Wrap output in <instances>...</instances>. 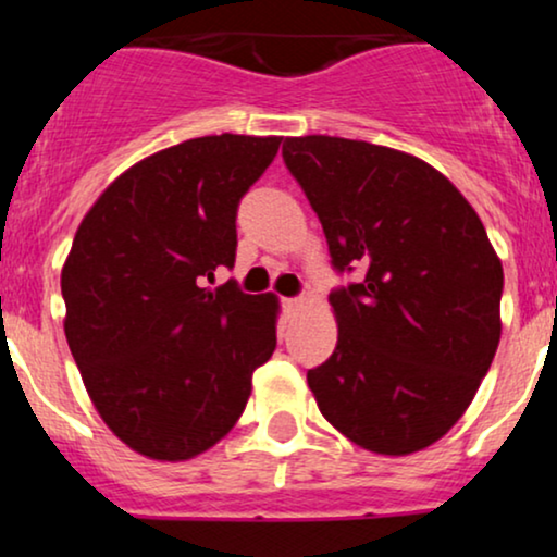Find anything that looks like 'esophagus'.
<instances>
[{"mask_svg":"<svg viewBox=\"0 0 557 557\" xmlns=\"http://www.w3.org/2000/svg\"><path fill=\"white\" fill-rule=\"evenodd\" d=\"M283 306H285V311H290L293 314V311H298L300 306H304V298H285Z\"/></svg>","mask_w":557,"mask_h":557,"instance_id":"34e87169","label":"esophagus"}]
</instances>
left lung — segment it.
<instances>
[{"label":"left lung","instance_id":"1","mask_svg":"<svg viewBox=\"0 0 557 557\" xmlns=\"http://www.w3.org/2000/svg\"><path fill=\"white\" fill-rule=\"evenodd\" d=\"M283 159L327 238L332 267H363L330 293L337 345L309 369L322 417L350 443L408 456L474 400L500 343L503 264L443 172L387 146L285 138Z\"/></svg>","mask_w":557,"mask_h":557}]
</instances>
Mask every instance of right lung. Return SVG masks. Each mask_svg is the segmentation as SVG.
<instances>
[{
  "label": "right lung",
  "mask_w": 557,
  "mask_h": 557,
  "mask_svg": "<svg viewBox=\"0 0 557 557\" xmlns=\"http://www.w3.org/2000/svg\"><path fill=\"white\" fill-rule=\"evenodd\" d=\"M277 136L190 138L140 159L83 216L65 267V337L88 398L131 450L188 461L233 430L277 345V296L235 283V214Z\"/></svg>",
  "instance_id": "add662e5"
}]
</instances>
